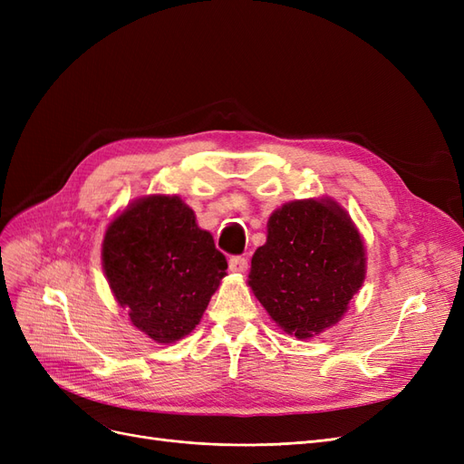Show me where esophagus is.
I'll return each mask as SVG.
<instances>
[{"mask_svg":"<svg viewBox=\"0 0 464 464\" xmlns=\"http://www.w3.org/2000/svg\"><path fill=\"white\" fill-rule=\"evenodd\" d=\"M228 266H230L232 273H246L247 271V259L242 257V256H234L228 261Z\"/></svg>","mask_w":464,"mask_h":464,"instance_id":"34e87169","label":"esophagus"}]
</instances>
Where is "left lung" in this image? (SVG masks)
I'll return each instance as SVG.
<instances>
[{
	"mask_svg": "<svg viewBox=\"0 0 464 464\" xmlns=\"http://www.w3.org/2000/svg\"><path fill=\"white\" fill-rule=\"evenodd\" d=\"M366 278V246L331 198L288 201L266 220L247 285L276 327L312 339L334 327Z\"/></svg>",
	"mask_w": 464,
	"mask_h": 464,
	"instance_id": "obj_1",
	"label": "left lung"
}]
</instances>
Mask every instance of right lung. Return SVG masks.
<instances>
[{"label": "right lung", "instance_id": "obj_1", "mask_svg": "<svg viewBox=\"0 0 464 464\" xmlns=\"http://www.w3.org/2000/svg\"><path fill=\"white\" fill-rule=\"evenodd\" d=\"M102 269L131 325L154 343L172 344L199 325L228 263L179 195L154 193L111 218Z\"/></svg>", "mask_w": 464, "mask_h": 464}]
</instances>
